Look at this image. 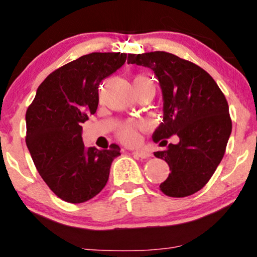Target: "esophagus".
I'll return each mask as SVG.
<instances>
[{"label":"esophagus","instance_id":"obj_1","mask_svg":"<svg viewBox=\"0 0 257 257\" xmlns=\"http://www.w3.org/2000/svg\"><path fill=\"white\" fill-rule=\"evenodd\" d=\"M133 154H134L135 157H138V158H141V159H147V158H150V157H152V153H151L150 151H147V150L134 151Z\"/></svg>","mask_w":257,"mask_h":257}]
</instances>
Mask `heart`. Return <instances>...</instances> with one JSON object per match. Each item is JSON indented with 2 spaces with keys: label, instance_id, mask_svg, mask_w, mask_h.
Segmentation results:
<instances>
[{
  "label": "heart",
  "instance_id": "b5f03b06",
  "mask_svg": "<svg viewBox=\"0 0 257 257\" xmlns=\"http://www.w3.org/2000/svg\"><path fill=\"white\" fill-rule=\"evenodd\" d=\"M138 82L152 83V82H151L150 79L145 78V76H141V75H139L134 79V83H138ZM152 85H153V83H152ZM117 135H118V139L120 141L124 142V144H128V145L135 144V142H138V140H139L138 128H137V125L134 124V123H125V124H123L118 129V133H117Z\"/></svg>",
  "mask_w": 257,
  "mask_h": 257
}]
</instances>
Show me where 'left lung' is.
I'll return each instance as SVG.
<instances>
[{
  "label": "left lung",
  "mask_w": 257,
  "mask_h": 257,
  "mask_svg": "<svg viewBox=\"0 0 257 257\" xmlns=\"http://www.w3.org/2000/svg\"><path fill=\"white\" fill-rule=\"evenodd\" d=\"M128 63L150 68L159 80L164 117L153 141L163 144L172 135L179 139L154 152L171 171L160 190L171 197L193 195L211 179L225 154L232 131L226 98L206 70L174 54H129Z\"/></svg>",
  "instance_id": "8db88e82"
}]
</instances>
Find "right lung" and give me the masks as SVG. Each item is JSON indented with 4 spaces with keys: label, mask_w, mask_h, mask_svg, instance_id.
<instances>
[{
    "label": "right lung",
    "mask_w": 257,
    "mask_h": 257,
    "mask_svg": "<svg viewBox=\"0 0 257 257\" xmlns=\"http://www.w3.org/2000/svg\"><path fill=\"white\" fill-rule=\"evenodd\" d=\"M126 54L92 52L52 72L26 111V145L39 175L66 202L91 200L106 184L118 145L86 148L82 123L94 115L101 80L124 64Z\"/></svg>",
    "instance_id": "obj_1"
}]
</instances>
